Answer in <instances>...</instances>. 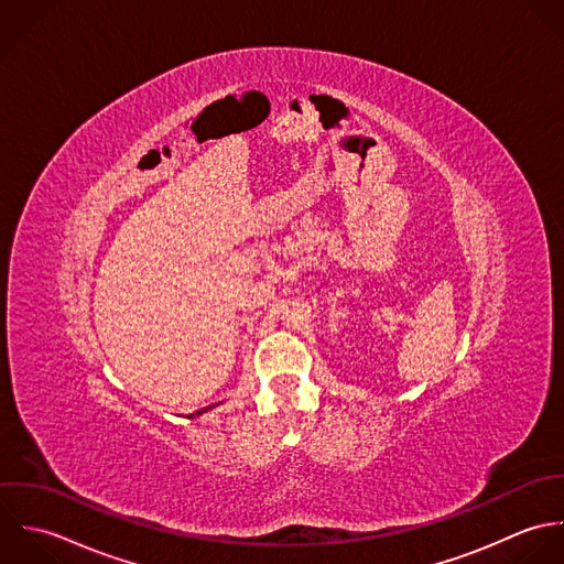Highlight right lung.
I'll return each instance as SVG.
<instances>
[{
    "label": "right lung",
    "instance_id": "right-lung-1",
    "mask_svg": "<svg viewBox=\"0 0 564 564\" xmlns=\"http://www.w3.org/2000/svg\"><path fill=\"white\" fill-rule=\"evenodd\" d=\"M212 408H216V405H209V408H205V410H198L196 414H189V419H194V416H200L203 412H207V410H212Z\"/></svg>",
    "mask_w": 564,
    "mask_h": 564
}]
</instances>
